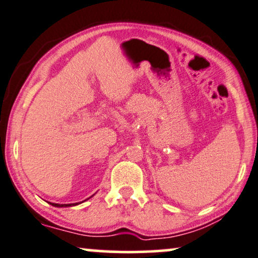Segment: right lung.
Wrapping results in <instances>:
<instances>
[{"label": "right lung", "instance_id": "right-lung-1", "mask_svg": "<svg viewBox=\"0 0 258 258\" xmlns=\"http://www.w3.org/2000/svg\"><path fill=\"white\" fill-rule=\"evenodd\" d=\"M53 207H56V208H66V207H74V205H78L80 203H73V204H56V203H50Z\"/></svg>", "mask_w": 258, "mask_h": 258}]
</instances>
